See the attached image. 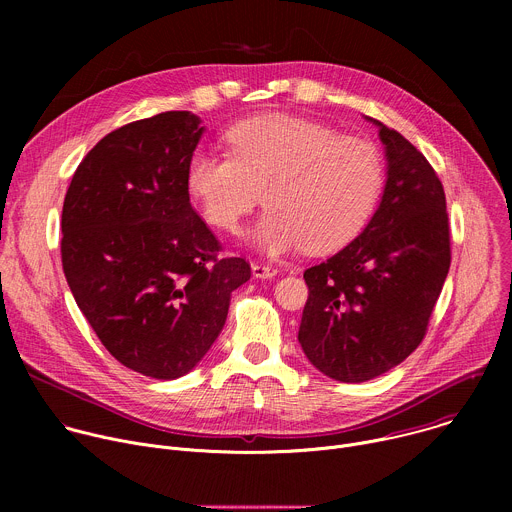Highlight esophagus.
Wrapping results in <instances>:
<instances>
[{
	"label": "esophagus",
	"instance_id": "34e87169",
	"mask_svg": "<svg viewBox=\"0 0 512 512\" xmlns=\"http://www.w3.org/2000/svg\"><path fill=\"white\" fill-rule=\"evenodd\" d=\"M251 273H253V277H257V279H271V277L277 275V269L271 267V265L253 263V265H251Z\"/></svg>",
	"mask_w": 512,
	"mask_h": 512
}]
</instances>
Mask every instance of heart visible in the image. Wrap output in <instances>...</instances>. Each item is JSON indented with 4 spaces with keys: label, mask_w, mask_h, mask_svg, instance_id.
Returning a JSON list of instances; mask_svg holds the SVG:
<instances>
[{
    "label": "heart",
    "mask_w": 512,
    "mask_h": 512,
    "mask_svg": "<svg viewBox=\"0 0 512 512\" xmlns=\"http://www.w3.org/2000/svg\"><path fill=\"white\" fill-rule=\"evenodd\" d=\"M231 154L196 150L186 164V190L204 221L235 233L263 202L251 233L263 253L306 247L328 253L350 243L371 218L383 162L375 145L332 127L283 113L245 119L227 131Z\"/></svg>",
    "instance_id": "b5f03b06"
}]
</instances>
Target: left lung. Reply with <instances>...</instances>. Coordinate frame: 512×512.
Returning a JSON list of instances; mask_svg holds the SVG:
<instances>
[{
    "label": "left lung",
    "instance_id": "8db88e82",
    "mask_svg": "<svg viewBox=\"0 0 512 512\" xmlns=\"http://www.w3.org/2000/svg\"><path fill=\"white\" fill-rule=\"evenodd\" d=\"M367 121L385 145L379 208L352 243L304 271L310 298L298 340L340 383L371 381L419 346L452 259L440 178L399 131Z\"/></svg>",
    "mask_w": 512,
    "mask_h": 512
}]
</instances>
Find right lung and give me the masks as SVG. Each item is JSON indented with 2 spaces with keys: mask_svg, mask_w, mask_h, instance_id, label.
<instances>
[{
  "mask_svg": "<svg viewBox=\"0 0 512 512\" xmlns=\"http://www.w3.org/2000/svg\"><path fill=\"white\" fill-rule=\"evenodd\" d=\"M166 111L105 135L62 206V269L103 346L127 369L172 381L221 334L233 289L251 277L196 214L186 164L204 133Z\"/></svg>",
  "mask_w": 512,
  "mask_h": 512,
  "instance_id": "right-lung-1",
  "label": "right lung"
}]
</instances>
